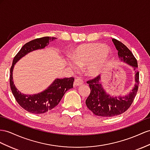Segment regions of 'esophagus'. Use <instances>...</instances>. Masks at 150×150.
<instances>
[{"mask_svg":"<svg viewBox=\"0 0 150 150\" xmlns=\"http://www.w3.org/2000/svg\"><path fill=\"white\" fill-rule=\"evenodd\" d=\"M83 80L81 79H75V80L74 81V86H81L82 84H83Z\"/></svg>","mask_w":150,"mask_h":150,"instance_id":"obj_1","label":"esophagus"}]
</instances>
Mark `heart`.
I'll use <instances>...</instances> for the list:
<instances>
[{"instance_id":"1","label":"heart","mask_w":150,"mask_h":150,"mask_svg":"<svg viewBox=\"0 0 150 150\" xmlns=\"http://www.w3.org/2000/svg\"><path fill=\"white\" fill-rule=\"evenodd\" d=\"M110 50L104 44L89 43L80 45L71 51L69 56L74 64L79 67H86L88 76H96L104 70L110 57ZM75 68L73 64H69Z\"/></svg>"}]
</instances>
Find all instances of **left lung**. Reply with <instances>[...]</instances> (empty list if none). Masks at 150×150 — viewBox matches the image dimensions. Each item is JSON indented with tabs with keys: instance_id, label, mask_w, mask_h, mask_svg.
<instances>
[{
	"instance_id": "1",
	"label": "left lung",
	"mask_w": 150,
	"mask_h": 150,
	"mask_svg": "<svg viewBox=\"0 0 150 150\" xmlns=\"http://www.w3.org/2000/svg\"><path fill=\"white\" fill-rule=\"evenodd\" d=\"M112 41L117 49L120 61L129 64L136 70L138 67L137 59L130 50L115 38H113ZM136 73L134 88L128 96L124 97H113L107 93L99 82L100 75L88 80L87 83L89 85L91 93L86 101L87 108L94 115L103 117H112L124 113L131 106L138 90L139 73L138 71Z\"/></svg>"
}]
</instances>
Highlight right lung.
Instances as JSON below:
<instances>
[{"mask_svg":"<svg viewBox=\"0 0 150 150\" xmlns=\"http://www.w3.org/2000/svg\"><path fill=\"white\" fill-rule=\"evenodd\" d=\"M56 38L55 37H44L30 41L23 46L13 59L10 69L11 89L18 104L30 113L42 114L51 110L59 104L65 93L74 87V77L57 79L47 89L42 93L33 95H26L19 91L14 84L13 70L17 61L30 52L44 48L45 46H47L50 42Z\"/></svg>","mask_w":150,"mask_h":150,"instance_id":"right-lung-1","label":"right lung"}]
</instances>
